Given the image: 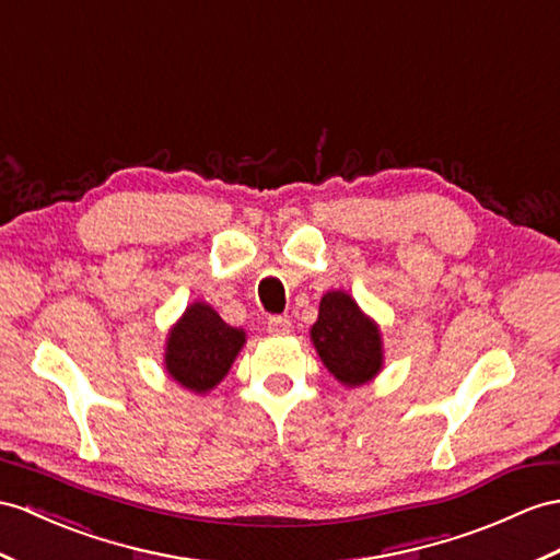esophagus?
<instances>
[{"label": "esophagus", "mask_w": 560, "mask_h": 560, "mask_svg": "<svg viewBox=\"0 0 560 560\" xmlns=\"http://www.w3.org/2000/svg\"><path fill=\"white\" fill-rule=\"evenodd\" d=\"M292 330V320L288 316H272L268 320V332L270 335H288Z\"/></svg>", "instance_id": "obj_1"}]
</instances>
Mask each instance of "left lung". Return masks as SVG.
Masks as SVG:
<instances>
[{
	"label": "left lung",
	"instance_id": "left-lung-1",
	"mask_svg": "<svg viewBox=\"0 0 560 560\" xmlns=\"http://www.w3.org/2000/svg\"><path fill=\"white\" fill-rule=\"evenodd\" d=\"M311 342L323 365L345 387H361L385 365L383 332L349 292L330 290L320 299Z\"/></svg>",
	"mask_w": 560,
	"mask_h": 560
}]
</instances>
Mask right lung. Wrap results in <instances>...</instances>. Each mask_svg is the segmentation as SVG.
I'll list each match as a JSON object with an SVG mask.
<instances>
[{"instance_id": "add662e5", "label": "right lung", "mask_w": 560, "mask_h": 560, "mask_svg": "<svg viewBox=\"0 0 560 560\" xmlns=\"http://www.w3.org/2000/svg\"><path fill=\"white\" fill-rule=\"evenodd\" d=\"M244 345L242 327L228 325L211 304L192 302L168 330L163 368L180 387L207 394L230 373Z\"/></svg>"}]
</instances>
